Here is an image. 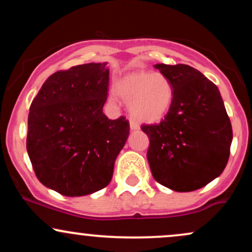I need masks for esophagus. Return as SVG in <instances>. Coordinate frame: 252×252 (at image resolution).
I'll list each match as a JSON object with an SVG mask.
<instances>
[{"label": "esophagus", "mask_w": 252, "mask_h": 252, "mask_svg": "<svg viewBox=\"0 0 252 252\" xmlns=\"http://www.w3.org/2000/svg\"><path fill=\"white\" fill-rule=\"evenodd\" d=\"M130 129H131V130L140 129V124L136 122L135 120H130Z\"/></svg>", "instance_id": "obj_1"}]
</instances>
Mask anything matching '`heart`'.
<instances>
[{
	"instance_id": "1",
	"label": "heart",
	"mask_w": 252,
	"mask_h": 252,
	"mask_svg": "<svg viewBox=\"0 0 252 252\" xmlns=\"http://www.w3.org/2000/svg\"><path fill=\"white\" fill-rule=\"evenodd\" d=\"M115 91L128 100L132 117L142 122H156L168 114L174 99V89L162 73L131 72L121 78Z\"/></svg>"
}]
</instances>
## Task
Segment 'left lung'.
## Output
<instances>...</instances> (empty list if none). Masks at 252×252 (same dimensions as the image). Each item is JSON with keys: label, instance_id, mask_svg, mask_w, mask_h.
I'll return each instance as SVG.
<instances>
[{"label": "left lung", "instance_id": "left-lung-1", "mask_svg": "<svg viewBox=\"0 0 252 252\" xmlns=\"http://www.w3.org/2000/svg\"><path fill=\"white\" fill-rule=\"evenodd\" d=\"M172 83L174 99L158 124H143L154 179L175 192L206 186L226 167L232 126L217 86L189 65H155Z\"/></svg>", "mask_w": 252, "mask_h": 252}]
</instances>
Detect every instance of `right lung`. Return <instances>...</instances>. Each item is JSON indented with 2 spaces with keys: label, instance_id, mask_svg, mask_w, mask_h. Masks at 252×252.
Here are the masks:
<instances>
[{
  "label": "right lung",
  "instance_id": "obj_1",
  "mask_svg": "<svg viewBox=\"0 0 252 252\" xmlns=\"http://www.w3.org/2000/svg\"><path fill=\"white\" fill-rule=\"evenodd\" d=\"M108 63H90L47 78L31 104L27 152L43 186L66 196L104 189L129 136L126 117L109 120Z\"/></svg>",
  "mask_w": 252,
  "mask_h": 252
}]
</instances>
